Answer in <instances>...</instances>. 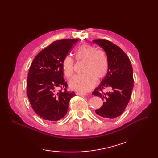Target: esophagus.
Returning a JSON list of instances; mask_svg holds the SVG:
<instances>
[{"label":"esophagus","instance_id":"esophagus-1","mask_svg":"<svg viewBox=\"0 0 158 158\" xmlns=\"http://www.w3.org/2000/svg\"><path fill=\"white\" fill-rule=\"evenodd\" d=\"M76 95H80V96H84V95H86L87 94H82V93H79V92H77V93H76Z\"/></svg>","mask_w":158,"mask_h":158}]
</instances>
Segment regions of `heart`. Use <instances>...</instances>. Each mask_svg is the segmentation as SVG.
Here are the masks:
<instances>
[{
  "label": "heart",
  "instance_id": "1",
  "mask_svg": "<svg viewBox=\"0 0 158 158\" xmlns=\"http://www.w3.org/2000/svg\"><path fill=\"white\" fill-rule=\"evenodd\" d=\"M75 58L77 61H85L83 67L84 74L75 76L69 82L70 88L79 93L85 94L92 89L98 80L103 79L108 73L109 64L105 51L97 49L95 47L83 44L75 51ZM62 67L66 78H70L74 73V60L66 55L62 63Z\"/></svg>",
  "mask_w": 158,
  "mask_h": 158
}]
</instances>
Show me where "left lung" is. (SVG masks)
Instances as JSON below:
<instances>
[{
    "label": "left lung",
    "mask_w": 158,
    "mask_h": 158,
    "mask_svg": "<svg viewBox=\"0 0 158 158\" xmlns=\"http://www.w3.org/2000/svg\"><path fill=\"white\" fill-rule=\"evenodd\" d=\"M93 42L103 49L109 64L107 74L92 92L103 100V106L95 113L103 118H116L125 111L130 101L134 86L132 66L125 52L112 42L106 40ZM104 89L109 92L104 93Z\"/></svg>",
    "instance_id": "1"
}]
</instances>
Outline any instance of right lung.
Here are the masks:
<instances>
[{
	"label": "right lung",
	"mask_w": 158,
	"mask_h": 158,
	"mask_svg": "<svg viewBox=\"0 0 158 158\" xmlns=\"http://www.w3.org/2000/svg\"><path fill=\"white\" fill-rule=\"evenodd\" d=\"M78 41L72 39L54 41L37 54L30 66L27 98L33 111L43 119L56 121L63 118L70 99L76 95L74 92H69L66 89L68 85L63 78L62 63ZM58 87L62 89L56 92Z\"/></svg>",
	"instance_id": "add662e5"
}]
</instances>
